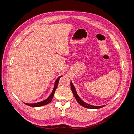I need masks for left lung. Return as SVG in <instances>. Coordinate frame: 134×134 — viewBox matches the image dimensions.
Masks as SVG:
<instances>
[{
	"label": "left lung",
	"instance_id": "8db88e82",
	"mask_svg": "<svg viewBox=\"0 0 134 134\" xmlns=\"http://www.w3.org/2000/svg\"><path fill=\"white\" fill-rule=\"evenodd\" d=\"M70 86H71V91L72 93H73V95L75 97V99L76 100L77 102H78V103L81 105V106H82L83 107H85V108H90V109H98V108H102L103 107H104V106H92V105L91 104H89L87 103H86L85 102H84L83 100H82L80 98V97L78 96V94H77L76 91L75 90V88L74 86V85L72 84V83L71 81L70 82Z\"/></svg>",
	"mask_w": 134,
	"mask_h": 134
}]
</instances>
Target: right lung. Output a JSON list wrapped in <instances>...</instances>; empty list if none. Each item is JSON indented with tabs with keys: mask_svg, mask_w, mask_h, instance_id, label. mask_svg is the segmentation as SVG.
<instances>
[{
	"mask_svg": "<svg viewBox=\"0 0 134 134\" xmlns=\"http://www.w3.org/2000/svg\"><path fill=\"white\" fill-rule=\"evenodd\" d=\"M62 76V75H61L59 77H58L57 79H56L55 82V84H54V87L53 90H52V91L51 93V94L49 96V97H48L47 99H46L45 100H44L41 101V102L35 103H24L26 104V105H27V106H31V107H40V106H44V105H46V104L49 103L52 100V98H53L55 92L56 90V88H57V87H58L59 79Z\"/></svg>",
	"mask_w": 134,
	"mask_h": 134,
	"instance_id": "right-lung-1",
	"label": "right lung"
}]
</instances>
